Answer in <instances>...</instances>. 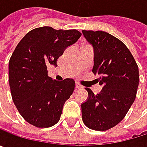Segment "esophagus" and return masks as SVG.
Returning <instances> with one entry per match:
<instances>
[{"mask_svg": "<svg viewBox=\"0 0 147 147\" xmlns=\"http://www.w3.org/2000/svg\"><path fill=\"white\" fill-rule=\"evenodd\" d=\"M76 88L77 89H81L82 88V85L79 83H76Z\"/></svg>", "mask_w": 147, "mask_h": 147, "instance_id": "esophagus-1", "label": "esophagus"}]
</instances>
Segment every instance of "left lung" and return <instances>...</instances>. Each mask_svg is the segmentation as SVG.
Masks as SVG:
<instances>
[{
  "label": "left lung",
  "instance_id": "1",
  "mask_svg": "<svg viewBox=\"0 0 147 147\" xmlns=\"http://www.w3.org/2000/svg\"><path fill=\"white\" fill-rule=\"evenodd\" d=\"M94 48L93 73L102 87L95 95L89 88V98L82 103L83 121L96 131L109 130L120 123L134 103L139 86L138 65L128 48L117 38L103 31L83 30Z\"/></svg>",
  "mask_w": 147,
  "mask_h": 147
}]
</instances>
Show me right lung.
<instances>
[{
    "instance_id": "1",
    "label": "right lung",
    "mask_w": 147,
    "mask_h": 147,
    "mask_svg": "<svg viewBox=\"0 0 147 147\" xmlns=\"http://www.w3.org/2000/svg\"><path fill=\"white\" fill-rule=\"evenodd\" d=\"M81 35L76 29L38 27L27 32L13 51L8 65L11 95L19 113L31 125L43 128L58 122L75 81L52 80L47 66H57V58Z\"/></svg>"
}]
</instances>
